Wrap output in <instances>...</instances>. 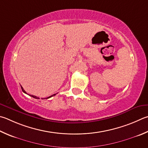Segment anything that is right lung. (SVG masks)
Here are the masks:
<instances>
[{"instance_id": "obj_1", "label": "right lung", "mask_w": 148, "mask_h": 148, "mask_svg": "<svg viewBox=\"0 0 148 148\" xmlns=\"http://www.w3.org/2000/svg\"><path fill=\"white\" fill-rule=\"evenodd\" d=\"M21 88H22V90H23V92H25V93H26V94H27V93H26V91H25V90H24V88H23L22 86H21ZM55 95H56V94H54V95H52V96H49V97L47 98V99H48V98H51V97H52L53 96H55ZM29 96H31L32 97H33V98H36V99H39V98H38V97H37V96H33V95H29Z\"/></svg>"}]
</instances>
